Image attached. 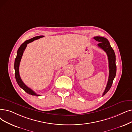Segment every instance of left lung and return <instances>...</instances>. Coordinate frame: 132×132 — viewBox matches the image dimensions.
<instances>
[{"label":"left lung","mask_w":132,"mask_h":132,"mask_svg":"<svg viewBox=\"0 0 132 132\" xmlns=\"http://www.w3.org/2000/svg\"><path fill=\"white\" fill-rule=\"evenodd\" d=\"M94 39L98 42V47L104 50L106 53L108 59L109 66V77L106 87L102 94V96L105 95L111 88L114 78L116 77L117 73V66L116 64V54L113 49L108 40L101 37H94Z\"/></svg>","instance_id":"left-lung-1"}]
</instances>
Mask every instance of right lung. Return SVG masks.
Returning a JSON list of instances; mask_svg holds the SVG:
<instances>
[{"instance_id": "right-lung-1", "label": "right lung", "mask_w": 132, "mask_h": 132, "mask_svg": "<svg viewBox=\"0 0 132 132\" xmlns=\"http://www.w3.org/2000/svg\"><path fill=\"white\" fill-rule=\"evenodd\" d=\"M44 37L43 36H37L35 37H33L29 40H27L25 41L24 43H22L19 48L18 50V51H17V54H16V56L15 58V61H14V70H15V77L17 84H18V85L20 86V88H21L22 89H23L25 92L28 94L32 95H35L37 96H40V95L37 94L36 93L34 92L29 87H28L23 82V81H22V80L20 77L19 75V65H20V62L21 61V57L22 56V54H23L24 51L25 50L27 44H29L30 43H31L33 41L35 40L38 39L39 38H41Z\"/></svg>"}]
</instances>
